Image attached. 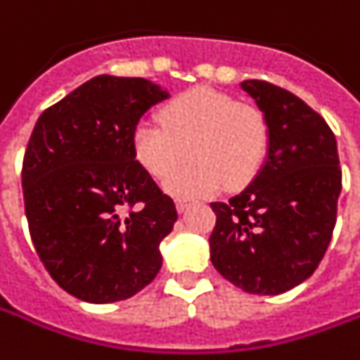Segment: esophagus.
<instances>
[{
    "instance_id": "1",
    "label": "esophagus",
    "mask_w": 360,
    "mask_h": 360,
    "mask_svg": "<svg viewBox=\"0 0 360 360\" xmlns=\"http://www.w3.org/2000/svg\"><path fill=\"white\" fill-rule=\"evenodd\" d=\"M175 206H177V210H179V212H183V210L188 206V200L187 198H177V200H175Z\"/></svg>"
}]
</instances>
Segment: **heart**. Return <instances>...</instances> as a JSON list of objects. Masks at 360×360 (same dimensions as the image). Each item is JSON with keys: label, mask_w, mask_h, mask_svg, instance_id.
Returning <instances> with one entry per match:
<instances>
[{"label": "heart", "mask_w": 360, "mask_h": 360, "mask_svg": "<svg viewBox=\"0 0 360 360\" xmlns=\"http://www.w3.org/2000/svg\"><path fill=\"white\" fill-rule=\"evenodd\" d=\"M160 122H138L132 148L138 163L160 181L171 177L191 148L195 162L165 183L175 197H206L224 183L243 187L257 175L267 154L265 115L210 87L177 95L160 110Z\"/></svg>", "instance_id": "b5f03b06"}]
</instances>
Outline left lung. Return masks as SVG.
I'll list each match as a JSON object with an SVG mask.
<instances>
[{"mask_svg":"<svg viewBox=\"0 0 360 360\" xmlns=\"http://www.w3.org/2000/svg\"><path fill=\"white\" fill-rule=\"evenodd\" d=\"M241 89L267 119L269 152L240 195L210 202V261L241 290L275 296L311 276L328 251L341 193L338 142L290 91L263 79H248Z\"/></svg>","mask_w":360,"mask_h":360,"instance_id":"1","label":"left lung"}]
</instances>
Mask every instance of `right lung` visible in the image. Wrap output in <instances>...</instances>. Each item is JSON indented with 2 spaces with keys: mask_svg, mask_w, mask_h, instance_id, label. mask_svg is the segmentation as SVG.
Listing matches in <instances>:
<instances>
[{
  "mask_svg": "<svg viewBox=\"0 0 360 360\" xmlns=\"http://www.w3.org/2000/svg\"><path fill=\"white\" fill-rule=\"evenodd\" d=\"M169 93L144 77L97 75L44 110L22 160L34 250L79 300H127L162 269L177 210L138 163L132 132Z\"/></svg>",
  "mask_w": 360,
  "mask_h": 360,
  "instance_id": "1",
  "label": "right lung"
}]
</instances>
